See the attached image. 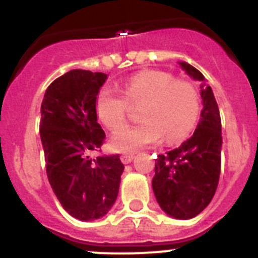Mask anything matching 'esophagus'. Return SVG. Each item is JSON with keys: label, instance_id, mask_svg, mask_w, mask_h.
Here are the masks:
<instances>
[{"label": "esophagus", "instance_id": "obj_1", "mask_svg": "<svg viewBox=\"0 0 258 258\" xmlns=\"http://www.w3.org/2000/svg\"><path fill=\"white\" fill-rule=\"evenodd\" d=\"M120 159H121V161L124 164H129L132 160L134 159V154H129V152H124V154H121V156H120Z\"/></svg>", "mask_w": 258, "mask_h": 258}]
</instances>
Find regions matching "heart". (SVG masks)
Instances as JSON below:
<instances>
[{
  "label": "heart",
  "instance_id": "obj_1",
  "mask_svg": "<svg viewBox=\"0 0 258 258\" xmlns=\"http://www.w3.org/2000/svg\"><path fill=\"white\" fill-rule=\"evenodd\" d=\"M117 90L101 88L95 98V113L106 127L115 131L126 121L129 104L142 103V121L118 129L111 137L116 151L133 152L146 146L183 140L198 122L199 94L188 80L175 79L163 71H145L127 79Z\"/></svg>",
  "mask_w": 258,
  "mask_h": 258
}]
</instances>
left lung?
I'll return each mask as SVG.
<instances>
[{"label":"left lung","mask_w":258,"mask_h":258,"mask_svg":"<svg viewBox=\"0 0 258 258\" xmlns=\"http://www.w3.org/2000/svg\"><path fill=\"white\" fill-rule=\"evenodd\" d=\"M192 79L202 81L203 109L192 137L178 149L159 155L155 161L152 188L165 213L188 220L208 207L217 190L221 173V117L217 102L200 71L181 61Z\"/></svg>","instance_id":"left-lung-1"}]
</instances>
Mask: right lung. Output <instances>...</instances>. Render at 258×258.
I'll use <instances>...</instances> for the list:
<instances>
[{"label": "right lung", "instance_id": "1", "mask_svg": "<svg viewBox=\"0 0 258 258\" xmlns=\"http://www.w3.org/2000/svg\"><path fill=\"white\" fill-rule=\"evenodd\" d=\"M106 79L102 72L72 70L50 84L41 104L47 179L61 207L83 221L111 209L124 170L118 155L89 157L106 140L95 113V98Z\"/></svg>", "mask_w": 258, "mask_h": 258}]
</instances>
